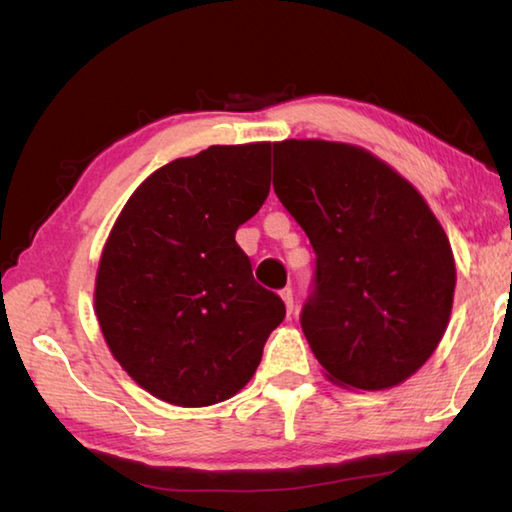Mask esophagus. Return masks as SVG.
I'll return each mask as SVG.
<instances>
[{
    "instance_id": "34e87169",
    "label": "esophagus",
    "mask_w": 512,
    "mask_h": 512,
    "mask_svg": "<svg viewBox=\"0 0 512 512\" xmlns=\"http://www.w3.org/2000/svg\"><path fill=\"white\" fill-rule=\"evenodd\" d=\"M280 296L284 300V305H287V311L291 314V311H293V291L287 287V289L280 291Z\"/></svg>"
}]
</instances>
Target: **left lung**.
<instances>
[{"label":"left lung","instance_id":"1","mask_svg":"<svg viewBox=\"0 0 512 512\" xmlns=\"http://www.w3.org/2000/svg\"><path fill=\"white\" fill-rule=\"evenodd\" d=\"M273 187L316 253L300 325L325 377L384 391L418 372L452 314L456 264L409 180L354 144H273Z\"/></svg>","mask_w":512,"mask_h":512}]
</instances>
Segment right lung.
Instances as JSON below:
<instances>
[{
    "label": "right lung",
    "instance_id": "right-lung-1",
    "mask_svg": "<svg viewBox=\"0 0 512 512\" xmlns=\"http://www.w3.org/2000/svg\"><path fill=\"white\" fill-rule=\"evenodd\" d=\"M268 189L271 142L210 146L153 171L112 225L94 314L112 357L158 400H230L287 314L235 241Z\"/></svg>",
    "mask_w": 512,
    "mask_h": 512
}]
</instances>
